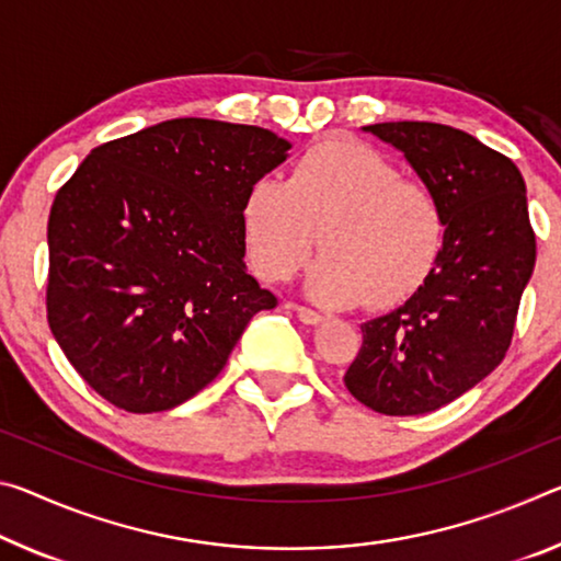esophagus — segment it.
I'll list each match as a JSON object with an SVG mask.
<instances>
[{"label":"esophagus","instance_id":"esophagus-1","mask_svg":"<svg viewBox=\"0 0 561 561\" xmlns=\"http://www.w3.org/2000/svg\"><path fill=\"white\" fill-rule=\"evenodd\" d=\"M291 309H295V312H297L299 322H305V324H319V322H324V314L314 312V309L301 307V305H291Z\"/></svg>","mask_w":561,"mask_h":561}]
</instances>
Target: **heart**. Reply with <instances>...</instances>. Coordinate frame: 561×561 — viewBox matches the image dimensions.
<instances>
[{
  "label": "heart",
  "mask_w": 561,
  "mask_h": 561,
  "mask_svg": "<svg viewBox=\"0 0 561 561\" xmlns=\"http://www.w3.org/2000/svg\"><path fill=\"white\" fill-rule=\"evenodd\" d=\"M249 262L266 282H287L324 254L307 289L329 307H397L437 264L447 219L430 186L404 180L375 147L350 139L312 145L291 164L287 182L262 176L242 204Z\"/></svg>",
  "instance_id": "obj_1"
}]
</instances>
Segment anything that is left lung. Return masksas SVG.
Wrapping results in <instances>:
<instances>
[{
	"label": "left lung",
	"mask_w": 561,
	"mask_h": 561,
	"mask_svg": "<svg viewBox=\"0 0 561 561\" xmlns=\"http://www.w3.org/2000/svg\"><path fill=\"white\" fill-rule=\"evenodd\" d=\"M404 152L437 194L447 234L437 264L402 307L362 324L344 385L389 416L434 412L500 367L535 272L527 186L510 157L434 122L364 127Z\"/></svg>",
	"instance_id": "left-lung-1"
}]
</instances>
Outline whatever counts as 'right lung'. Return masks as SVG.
I'll list each match as a JSON object with an SVG mask.
<instances>
[{"label":"right lung","mask_w":561,"mask_h":561,"mask_svg":"<svg viewBox=\"0 0 561 561\" xmlns=\"http://www.w3.org/2000/svg\"><path fill=\"white\" fill-rule=\"evenodd\" d=\"M291 145L270 129L169 119L87 154L49 211L47 322L106 402L164 412L215 379L277 297L247 274L242 204Z\"/></svg>","instance_id":"obj_1"}]
</instances>
